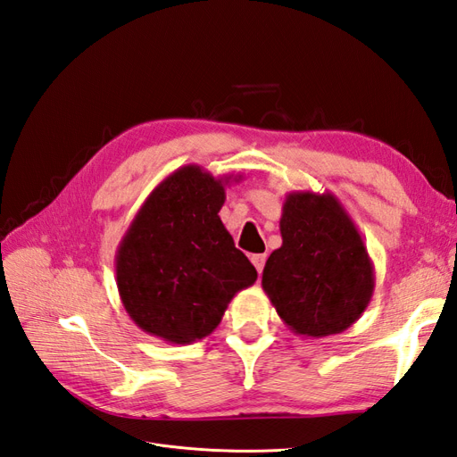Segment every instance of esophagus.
<instances>
[{"label": "esophagus", "mask_w": 457, "mask_h": 457, "mask_svg": "<svg viewBox=\"0 0 457 457\" xmlns=\"http://www.w3.org/2000/svg\"><path fill=\"white\" fill-rule=\"evenodd\" d=\"M251 262L254 264V268H256V272H262V268H264V262H266V254H253L251 256Z\"/></svg>", "instance_id": "34e87169"}]
</instances>
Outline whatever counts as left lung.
<instances>
[{
  "label": "left lung",
  "mask_w": 457,
  "mask_h": 457,
  "mask_svg": "<svg viewBox=\"0 0 457 457\" xmlns=\"http://www.w3.org/2000/svg\"><path fill=\"white\" fill-rule=\"evenodd\" d=\"M282 247L268 256L262 289L287 328L324 337L347 330L369 307L374 266L353 220L332 193L286 196Z\"/></svg>",
  "instance_id": "8db88e82"
}]
</instances>
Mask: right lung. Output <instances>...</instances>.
<instances>
[{
  "instance_id": "obj_1",
  "label": "right lung",
  "mask_w": 457,
  "mask_h": 457,
  "mask_svg": "<svg viewBox=\"0 0 457 457\" xmlns=\"http://www.w3.org/2000/svg\"><path fill=\"white\" fill-rule=\"evenodd\" d=\"M228 178L201 166L168 175L140 206L115 253V279L129 317L168 344L210 336L256 270L218 216ZM237 181V178L233 179Z\"/></svg>"
}]
</instances>
